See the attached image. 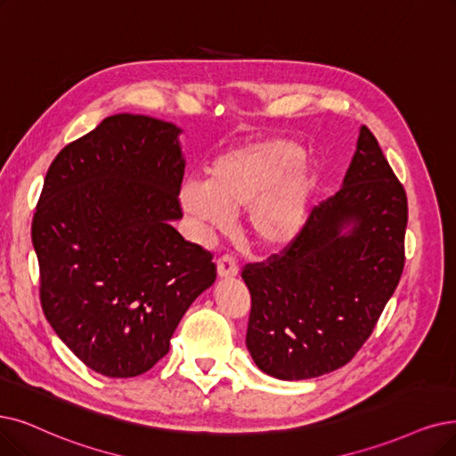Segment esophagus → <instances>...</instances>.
Masks as SVG:
<instances>
[{
	"mask_svg": "<svg viewBox=\"0 0 456 456\" xmlns=\"http://www.w3.org/2000/svg\"><path fill=\"white\" fill-rule=\"evenodd\" d=\"M216 273L221 279H233V277H238L240 265H238V262H235L233 256L224 254V256L216 260Z\"/></svg>",
	"mask_w": 456,
	"mask_h": 456,
	"instance_id": "34e87169",
	"label": "esophagus"
}]
</instances>
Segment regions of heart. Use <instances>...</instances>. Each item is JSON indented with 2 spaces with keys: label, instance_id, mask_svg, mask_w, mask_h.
<instances>
[{
  "label": "heart",
  "instance_id": "1",
  "mask_svg": "<svg viewBox=\"0 0 456 456\" xmlns=\"http://www.w3.org/2000/svg\"><path fill=\"white\" fill-rule=\"evenodd\" d=\"M303 151L281 138L254 140L218 155L208 181L189 179L179 202L209 230H224L230 215L247 211L248 232L260 247L281 248L303 230L313 192V175L297 165Z\"/></svg>",
  "mask_w": 456,
  "mask_h": 456
}]
</instances>
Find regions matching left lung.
I'll use <instances>...</instances> for the list:
<instances>
[{"instance_id": "8db88e82", "label": "left lung", "mask_w": 456, "mask_h": 456, "mask_svg": "<svg viewBox=\"0 0 456 456\" xmlns=\"http://www.w3.org/2000/svg\"><path fill=\"white\" fill-rule=\"evenodd\" d=\"M408 200L361 126L340 191L316 206L281 254L247 264V348L279 379L333 372L374 331L404 269Z\"/></svg>"}]
</instances>
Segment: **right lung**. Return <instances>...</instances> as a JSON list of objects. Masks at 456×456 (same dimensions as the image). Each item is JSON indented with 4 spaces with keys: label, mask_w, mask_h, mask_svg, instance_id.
Wrapping results in <instances>:
<instances>
[{
    "label": "right lung",
    "mask_w": 456,
    "mask_h": 456,
    "mask_svg": "<svg viewBox=\"0 0 456 456\" xmlns=\"http://www.w3.org/2000/svg\"><path fill=\"white\" fill-rule=\"evenodd\" d=\"M179 126L116 114L52 160L33 215L41 305L86 367L148 372L192 301L216 279L213 254L170 223L185 159Z\"/></svg>",
    "instance_id": "obj_1"
}]
</instances>
